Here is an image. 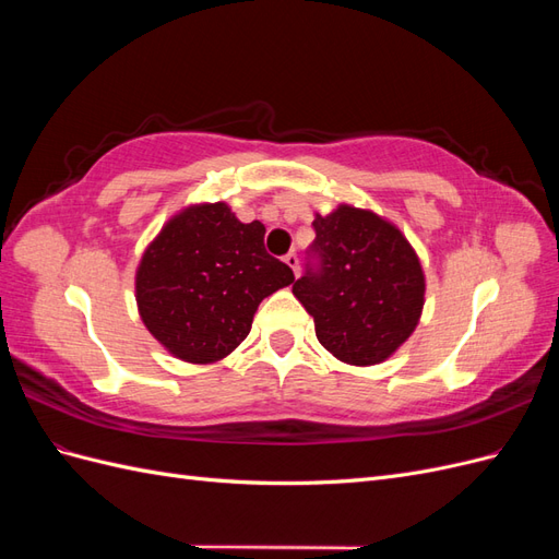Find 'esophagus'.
I'll list each match as a JSON object with an SVG mask.
<instances>
[{
    "label": "esophagus",
    "instance_id": "obj_1",
    "mask_svg": "<svg viewBox=\"0 0 559 559\" xmlns=\"http://www.w3.org/2000/svg\"><path fill=\"white\" fill-rule=\"evenodd\" d=\"M284 263H286V265H289V267L294 270V275L298 277V270H300V261H298V253H296V251H289V253H286V257H284Z\"/></svg>",
    "mask_w": 559,
    "mask_h": 559
}]
</instances>
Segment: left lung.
<instances>
[{
  "instance_id": "left-lung-1",
  "label": "left lung",
  "mask_w": 559,
  "mask_h": 559,
  "mask_svg": "<svg viewBox=\"0 0 559 559\" xmlns=\"http://www.w3.org/2000/svg\"><path fill=\"white\" fill-rule=\"evenodd\" d=\"M306 273L294 296L312 319L317 341L352 366H373L415 331L425 275L401 230L373 212L341 205L312 222Z\"/></svg>"
}]
</instances>
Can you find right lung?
Segmentation results:
<instances>
[{
  "label": "right lung",
  "mask_w": 559,
  "mask_h": 559,
  "mask_svg": "<svg viewBox=\"0 0 559 559\" xmlns=\"http://www.w3.org/2000/svg\"><path fill=\"white\" fill-rule=\"evenodd\" d=\"M261 222L242 224L224 202L181 212L144 251L138 306L151 335L191 364L238 347L259 302L294 282L270 257Z\"/></svg>",
  "instance_id": "right-lung-1"
}]
</instances>
